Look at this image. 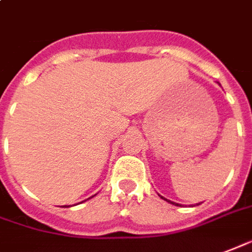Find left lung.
I'll return each instance as SVG.
<instances>
[{"instance_id": "8db88e82", "label": "left lung", "mask_w": 252, "mask_h": 252, "mask_svg": "<svg viewBox=\"0 0 252 252\" xmlns=\"http://www.w3.org/2000/svg\"><path fill=\"white\" fill-rule=\"evenodd\" d=\"M159 196H161V194H159ZM161 199H164L165 201H168V203H170V204H173V205H180V204H177V203H174V201H170V200H168V199H165V197H162V196H161ZM196 205H199V204H196Z\"/></svg>"}]
</instances>
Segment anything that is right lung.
I'll return each mask as SVG.
<instances>
[{"label":"right lung","instance_id":"add662e5","mask_svg":"<svg viewBox=\"0 0 252 252\" xmlns=\"http://www.w3.org/2000/svg\"><path fill=\"white\" fill-rule=\"evenodd\" d=\"M94 196H95V194H94ZM94 196H91V197H94ZM91 197H88V199H91ZM87 199V200H88ZM82 203H83V201H82ZM68 207H69V205H68Z\"/></svg>","mask_w":252,"mask_h":252}]
</instances>
